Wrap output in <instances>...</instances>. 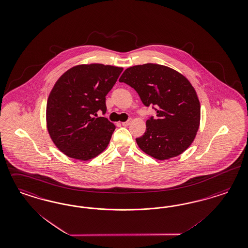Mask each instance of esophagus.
I'll return each instance as SVG.
<instances>
[{
	"label": "esophagus",
	"mask_w": 248,
	"mask_h": 248,
	"mask_svg": "<svg viewBox=\"0 0 248 248\" xmlns=\"http://www.w3.org/2000/svg\"><path fill=\"white\" fill-rule=\"evenodd\" d=\"M130 123H131V120H127V121H125V122H122L121 124H122V126H124V127H128Z\"/></svg>",
	"instance_id": "1"
}]
</instances>
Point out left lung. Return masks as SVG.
<instances>
[{
  "instance_id": "8db88e82",
  "label": "left lung",
  "mask_w": 248,
  "mask_h": 248,
  "mask_svg": "<svg viewBox=\"0 0 248 248\" xmlns=\"http://www.w3.org/2000/svg\"><path fill=\"white\" fill-rule=\"evenodd\" d=\"M135 89L141 102L155 106L156 118L146 121L138 146L157 160L178 156L191 145L201 121V104L192 84L167 66L145 63L129 67L120 78Z\"/></svg>"
}]
</instances>
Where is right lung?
<instances>
[{
	"mask_svg": "<svg viewBox=\"0 0 248 248\" xmlns=\"http://www.w3.org/2000/svg\"><path fill=\"white\" fill-rule=\"evenodd\" d=\"M123 68L100 63L74 66L56 82L46 102V128L65 155L88 161L106 150L116 126L106 113V95Z\"/></svg>",
	"mask_w": 248,
	"mask_h": 248,
	"instance_id": "obj_1",
	"label": "right lung"
}]
</instances>
